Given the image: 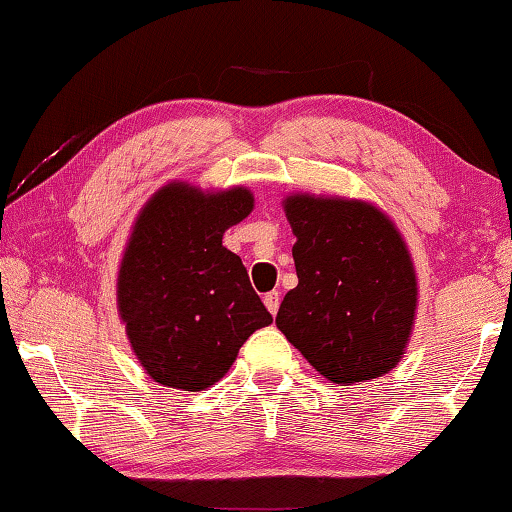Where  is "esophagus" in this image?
I'll return each mask as SVG.
<instances>
[{
  "mask_svg": "<svg viewBox=\"0 0 512 512\" xmlns=\"http://www.w3.org/2000/svg\"><path fill=\"white\" fill-rule=\"evenodd\" d=\"M264 305L271 314H278V307H280L278 291H269V294H264Z\"/></svg>",
  "mask_w": 512,
  "mask_h": 512,
  "instance_id": "1",
  "label": "esophagus"
}]
</instances>
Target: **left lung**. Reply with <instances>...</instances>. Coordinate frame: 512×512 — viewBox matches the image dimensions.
<instances>
[{"label":"left lung","mask_w":512,"mask_h":512,"mask_svg":"<svg viewBox=\"0 0 512 512\" xmlns=\"http://www.w3.org/2000/svg\"><path fill=\"white\" fill-rule=\"evenodd\" d=\"M298 287L275 323L303 358L337 385L367 383L403 358L415 326L417 275L385 212L364 200L294 193Z\"/></svg>","instance_id":"obj_1"}]
</instances>
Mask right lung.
Returning <instances> with one entry per match:
<instances>
[{
    "mask_svg": "<svg viewBox=\"0 0 512 512\" xmlns=\"http://www.w3.org/2000/svg\"><path fill=\"white\" fill-rule=\"evenodd\" d=\"M246 186L202 191L170 182L145 202L118 271V312L154 383L200 392L273 316L250 285L227 227L253 212Z\"/></svg>",
    "mask_w": 512,
    "mask_h": 512,
    "instance_id": "right-lung-1",
    "label": "right lung"
}]
</instances>
